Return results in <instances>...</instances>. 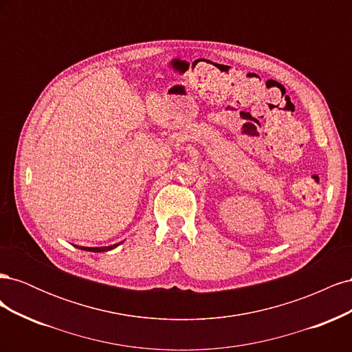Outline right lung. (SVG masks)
Instances as JSON below:
<instances>
[{"instance_id": "1", "label": "right lung", "mask_w": 352, "mask_h": 352, "mask_svg": "<svg viewBox=\"0 0 352 352\" xmlns=\"http://www.w3.org/2000/svg\"><path fill=\"white\" fill-rule=\"evenodd\" d=\"M120 243H114V245H110V247H95V248L94 247H78V245H74V247L79 248V250H83V251H89V252H104V251L114 250L117 245H120Z\"/></svg>"}]
</instances>
